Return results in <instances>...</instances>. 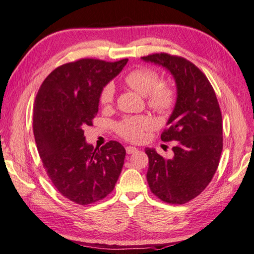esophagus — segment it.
Instances as JSON below:
<instances>
[{"instance_id": "1", "label": "esophagus", "mask_w": 254, "mask_h": 254, "mask_svg": "<svg viewBox=\"0 0 254 254\" xmlns=\"http://www.w3.org/2000/svg\"><path fill=\"white\" fill-rule=\"evenodd\" d=\"M137 152V148L136 147H134V146H127L126 147V153L127 154H134V153H136Z\"/></svg>"}]
</instances>
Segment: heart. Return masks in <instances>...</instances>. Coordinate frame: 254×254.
Segmentation results:
<instances>
[{
  "label": "heart",
  "instance_id": "1",
  "mask_svg": "<svg viewBox=\"0 0 254 254\" xmlns=\"http://www.w3.org/2000/svg\"><path fill=\"white\" fill-rule=\"evenodd\" d=\"M125 83L132 90L146 96L147 105L159 115L170 114L176 102V91L167 81H159L156 70L139 66L125 75ZM115 87L113 83L105 84L99 93V102L108 106L114 101ZM153 127V120L147 116H129L115 124V131L129 141H140L144 132Z\"/></svg>",
  "mask_w": 254,
  "mask_h": 254
}]
</instances>
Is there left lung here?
<instances>
[{
	"instance_id": "8db88e82",
	"label": "left lung",
	"mask_w": 254,
	"mask_h": 254,
	"mask_svg": "<svg viewBox=\"0 0 254 254\" xmlns=\"http://www.w3.org/2000/svg\"><path fill=\"white\" fill-rule=\"evenodd\" d=\"M165 66L177 86L174 111L162 132L163 141H175L174 156L165 158L153 148L147 182L152 193L168 204H185L211 183L223 149V123L217 98L206 75L183 57L165 52L143 57Z\"/></svg>"
}]
</instances>
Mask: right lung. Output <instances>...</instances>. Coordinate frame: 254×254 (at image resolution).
I'll return each instance as SVG.
<instances>
[{"instance_id":"add662e5","label":"right lung","mask_w":254,"mask_h":254,"mask_svg":"<svg viewBox=\"0 0 254 254\" xmlns=\"http://www.w3.org/2000/svg\"><path fill=\"white\" fill-rule=\"evenodd\" d=\"M128 59L84 58L59 65L44 79L33 109V134L47 175L65 198L88 205L115 189L126 150L110 140L100 148L86 143L83 127L98 113L102 87Z\"/></svg>"}]
</instances>
